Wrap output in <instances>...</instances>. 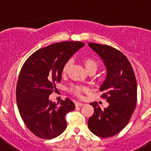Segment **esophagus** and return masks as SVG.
Wrapping results in <instances>:
<instances>
[{
	"instance_id": "34e87169",
	"label": "esophagus",
	"mask_w": 151,
	"mask_h": 151,
	"mask_svg": "<svg viewBox=\"0 0 151 151\" xmlns=\"http://www.w3.org/2000/svg\"><path fill=\"white\" fill-rule=\"evenodd\" d=\"M83 105H84L83 103H81V102L76 103V106H83Z\"/></svg>"
}]
</instances>
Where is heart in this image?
<instances>
[{
	"label": "heart",
	"mask_w": 151,
	"mask_h": 151,
	"mask_svg": "<svg viewBox=\"0 0 151 151\" xmlns=\"http://www.w3.org/2000/svg\"><path fill=\"white\" fill-rule=\"evenodd\" d=\"M72 61L71 60H68L66 63L64 64L63 67L62 69V73L63 75H66V73L69 71V68H70V66H71ZM84 64H85V66L87 69V71H89L90 69H96L97 70V61L94 60V59L92 58H90V57H86L84 60ZM71 90L73 91V93L76 94V95L79 96L82 93V91H85V88L83 87H81V86H77V85H74V86H72Z\"/></svg>",
	"instance_id": "b5f03b06"
}]
</instances>
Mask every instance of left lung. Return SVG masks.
I'll return each mask as SVG.
<instances>
[{
	"instance_id": "8db88e82",
	"label": "left lung",
	"mask_w": 151,
	"mask_h": 151,
	"mask_svg": "<svg viewBox=\"0 0 151 151\" xmlns=\"http://www.w3.org/2000/svg\"><path fill=\"white\" fill-rule=\"evenodd\" d=\"M99 56L106 69V76L100 87L109 105L104 110L97 102L91 103L94 114L88 125L93 134L108 138L118 134L129 123L137 102V82L132 65L119 50L108 45L88 43Z\"/></svg>"
}]
</instances>
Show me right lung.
Returning <instances> with one entry per match:
<instances>
[{
    "instance_id": "obj_1",
    "label": "right lung",
    "mask_w": 151,
    "mask_h": 151,
    "mask_svg": "<svg viewBox=\"0 0 151 151\" xmlns=\"http://www.w3.org/2000/svg\"><path fill=\"white\" fill-rule=\"evenodd\" d=\"M85 44L63 41L41 48L26 60L19 76L17 103L28 129L41 138L52 139L66 129L65 116L75 109L69 98L60 105L52 102L49 95L57 82H60L62 69L73 54Z\"/></svg>"
}]
</instances>
